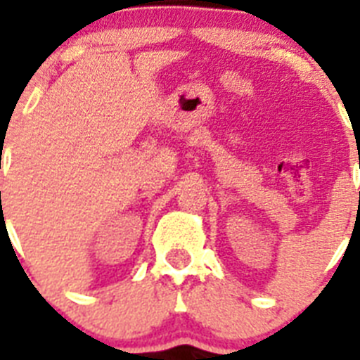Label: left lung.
Segmentation results:
<instances>
[{
    "mask_svg": "<svg viewBox=\"0 0 360 360\" xmlns=\"http://www.w3.org/2000/svg\"><path fill=\"white\" fill-rule=\"evenodd\" d=\"M359 196H360V194H359Z\"/></svg>",
    "mask_w": 360,
    "mask_h": 360,
    "instance_id": "1",
    "label": "left lung"
}]
</instances>
